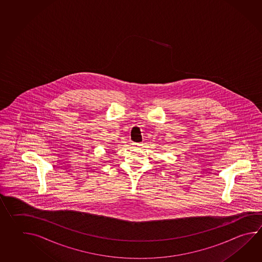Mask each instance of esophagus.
<instances>
[{"instance_id":"1","label":"esophagus","mask_w":262,"mask_h":262,"mask_svg":"<svg viewBox=\"0 0 262 262\" xmlns=\"http://www.w3.org/2000/svg\"><path fill=\"white\" fill-rule=\"evenodd\" d=\"M132 145H133V147H134V148H139L142 144H140V143H133Z\"/></svg>"}]
</instances>
